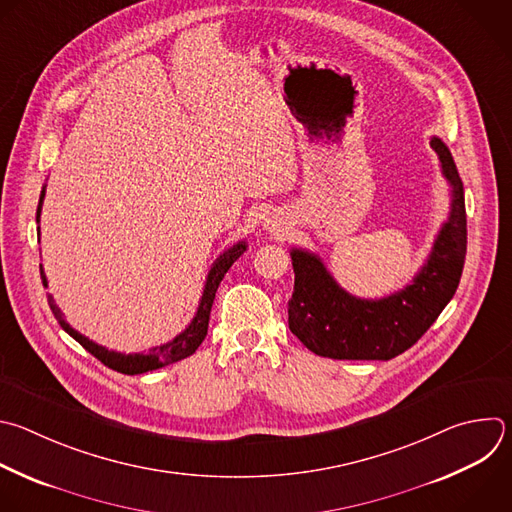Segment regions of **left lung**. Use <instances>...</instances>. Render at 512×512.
<instances>
[{"label":"left lung","instance_id":"8db88e82","mask_svg":"<svg viewBox=\"0 0 512 512\" xmlns=\"http://www.w3.org/2000/svg\"><path fill=\"white\" fill-rule=\"evenodd\" d=\"M452 193L426 265L404 289L382 299H360L339 287L323 261L291 249L295 271L289 329L317 356L331 360H392L412 348L456 293L466 257L464 187L448 146L432 138Z\"/></svg>","mask_w":512,"mask_h":512}]
</instances>
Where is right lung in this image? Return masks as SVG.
I'll return each mask as SVG.
<instances>
[{"label":"right lung","instance_id":"right-lung-1","mask_svg":"<svg viewBox=\"0 0 512 512\" xmlns=\"http://www.w3.org/2000/svg\"><path fill=\"white\" fill-rule=\"evenodd\" d=\"M44 197H46V187L42 189V195H40V203H38V211H36V223H40V215H42V205H44ZM38 235H40V227H38ZM247 251V243L245 241H239L237 245H233L231 249H227L223 255L217 257V261L213 263L209 275H207V281H205V289H203V297H201V303L197 307V313L193 317V321L187 325L185 331H181L175 339H170V342L162 344V346H156L152 350H148L146 354H120V352H112V350H106L104 346H98L96 342H92V339H88L86 335H82L80 331H76L70 323H66L60 307L54 303V297L48 295V303H50V309L54 313V317L58 319V323L62 325V329L66 333H70L76 342L86 350L90 352L96 360H100L104 366H108L110 370H116L120 374H128V376H134V374H144V372H152V370H158V368H164L168 364H175L179 360H185L189 356H193L197 352V348L203 344V339L207 335V329H209V315H211V307H213V301H215V293H217V287L219 283L223 281L225 273L229 271V267ZM40 273H42V283L44 287H48V279L44 275V269L40 265Z\"/></svg>","mask_w":512,"mask_h":512}]
</instances>
